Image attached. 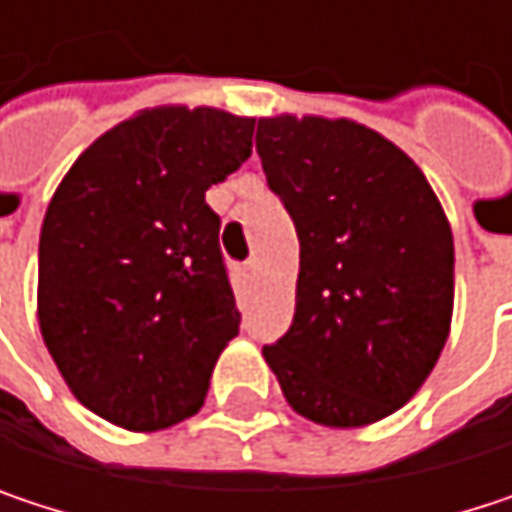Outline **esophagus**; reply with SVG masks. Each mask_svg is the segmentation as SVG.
<instances>
[{
  "label": "esophagus",
  "mask_w": 512,
  "mask_h": 512,
  "mask_svg": "<svg viewBox=\"0 0 512 512\" xmlns=\"http://www.w3.org/2000/svg\"><path fill=\"white\" fill-rule=\"evenodd\" d=\"M255 272H257L255 260H246V263H243V278H252Z\"/></svg>",
  "instance_id": "1"
}]
</instances>
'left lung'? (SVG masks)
<instances>
[{
    "label": "left lung",
    "instance_id": "left-lung-1",
    "mask_svg": "<svg viewBox=\"0 0 512 512\" xmlns=\"http://www.w3.org/2000/svg\"><path fill=\"white\" fill-rule=\"evenodd\" d=\"M257 154L299 237L293 323L263 358L302 418L376 424L415 397L445 350L451 222L424 171L356 121L260 118Z\"/></svg>",
    "mask_w": 512,
    "mask_h": 512
}]
</instances>
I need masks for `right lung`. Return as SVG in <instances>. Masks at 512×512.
I'll return each mask as SVG.
<instances>
[{
  "instance_id": "obj_1",
  "label": "right lung",
  "mask_w": 512,
  "mask_h": 512,
  "mask_svg": "<svg viewBox=\"0 0 512 512\" xmlns=\"http://www.w3.org/2000/svg\"><path fill=\"white\" fill-rule=\"evenodd\" d=\"M255 118L156 106L103 133L52 195L38 249V323L73 397L154 433L204 406L240 332L204 201L252 156Z\"/></svg>"
}]
</instances>
